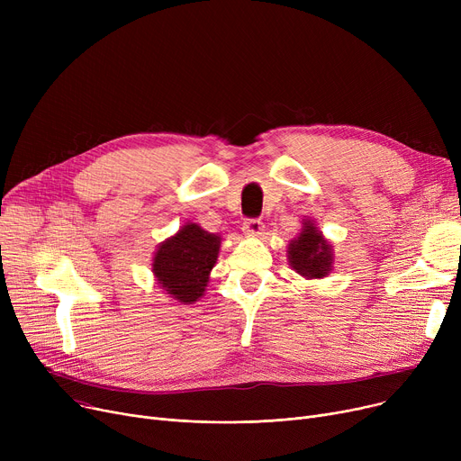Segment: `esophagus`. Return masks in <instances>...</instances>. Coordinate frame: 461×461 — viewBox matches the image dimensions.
Returning <instances> with one entry per match:
<instances>
[{"instance_id":"1","label":"esophagus","mask_w":461,"mask_h":461,"mask_svg":"<svg viewBox=\"0 0 461 461\" xmlns=\"http://www.w3.org/2000/svg\"><path fill=\"white\" fill-rule=\"evenodd\" d=\"M243 231L250 237H258L263 233V222L259 221V218H247L243 224Z\"/></svg>"}]
</instances>
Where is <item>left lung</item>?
<instances>
[{"mask_svg": "<svg viewBox=\"0 0 461 461\" xmlns=\"http://www.w3.org/2000/svg\"><path fill=\"white\" fill-rule=\"evenodd\" d=\"M289 263L292 267L306 276V278H323L330 271L332 252L330 245L323 239V235L313 228V224H304L301 235L292 240L287 249Z\"/></svg>", "mask_w": 461, "mask_h": 461, "instance_id": "8db88e82", "label": "left lung"}]
</instances>
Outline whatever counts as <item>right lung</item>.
I'll return each instance as SVG.
<instances>
[{
	"mask_svg": "<svg viewBox=\"0 0 461 461\" xmlns=\"http://www.w3.org/2000/svg\"><path fill=\"white\" fill-rule=\"evenodd\" d=\"M218 249L221 237L207 233L198 224H186L158 247L153 273L169 295L190 304L203 295Z\"/></svg>",
	"mask_w": 461,
	"mask_h": 461,
	"instance_id": "1",
	"label": "right lung"
}]
</instances>
